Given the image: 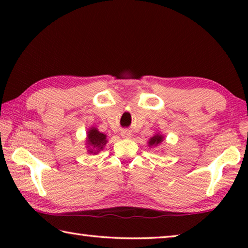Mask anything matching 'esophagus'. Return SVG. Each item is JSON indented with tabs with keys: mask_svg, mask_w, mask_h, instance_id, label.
<instances>
[{
	"mask_svg": "<svg viewBox=\"0 0 248 248\" xmlns=\"http://www.w3.org/2000/svg\"><path fill=\"white\" fill-rule=\"evenodd\" d=\"M121 137L124 138V139H129V138L131 137V132H130L129 130H123V131H121Z\"/></svg>",
	"mask_w": 248,
	"mask_h": 248,
	"instance_id": "obj_1",
	"label": "esophagus"
}]
</instances>
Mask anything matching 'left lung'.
<instances>
[{"label": "left lung", "mask_w": 248, "mask_h": 248, "mask_svg": "<svg viewBox=\"0 0 248 248\" xmlns=\"http://www.w3.org/2000/svg\"><path fill=\"white\" fill-rule=\"evenodd\" d=\"M163 141V137L159 136V134H155L153 138H151L150 141H149V144L150 145H157L161 143Z\"/></svg>", "instance_id": "1"}]
</instances>
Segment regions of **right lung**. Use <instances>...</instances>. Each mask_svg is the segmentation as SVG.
<instances>
[{"label": "right lung", "instance_id": "add662e5", "mask_svg": "<svg viewBox=\"0 0 248 248\" xmlns=\"http://www.w3.org/2000/svg\"><path fill=\"white\" fill-rule=\"evenodd\" d=\"M87 142H89V145L91 146L90 152L91 153H97L98 151L103 149V146L106 144V136L104 133H100L98 130L95 128L91 129L89 131V136H87Z\"/></svg>", "mask_w": 248, "mask_h": 248}]
</instances>
